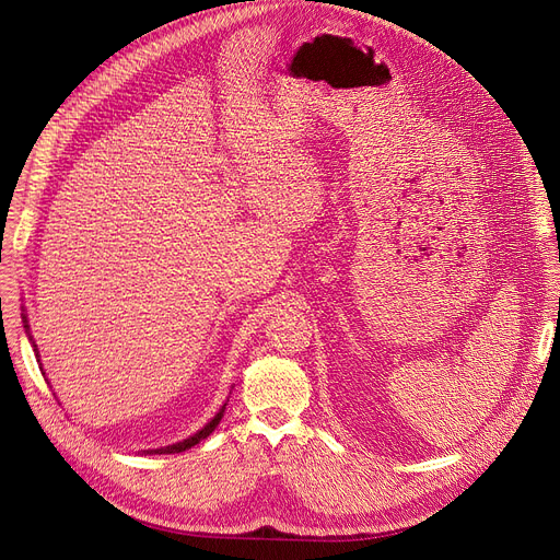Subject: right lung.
<instances>
[{
	"mask_svg": "<svg viewBox=\"0 0 560 560\" xmlns=\"http://www.w3.org/2000/svg\"><path fill=\"white\" fill-rule=\"evenodd\" d=\"M26 322V319H24ZM28 327V325H26ZM38 357V354H36ZM222 416H224V406L220 408V413L209 422V424H206L201 431H197L195 435H190L188 440H184V443H176V445H170V447H161V450H152L150 454H179V452H186V450H190V447H195L197 443H199V440H203L206 435H211L213 431H215V427L220 424V420H222Z\"/></svg>",
	"mask_w": 560,
	"mask_h": 560,
	"instance_id": "add662e5",
	"label": "right lung"
}]
</instances>
